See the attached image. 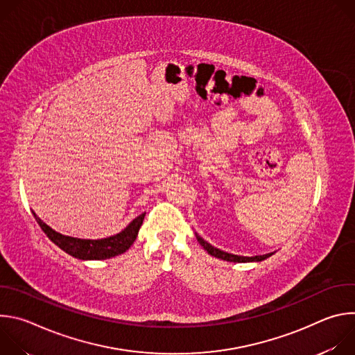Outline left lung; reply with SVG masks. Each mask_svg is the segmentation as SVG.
<instances>
[{"label": "left lung", "mask_w": 355, "mask_h": 355, "mask_svg": "<svg viewBox=\"0 0 355 355\" xmlns=\"http://www.w3.org/2000/svg\"><path fill=\"white\" fill-rule=\"evenodd\" d=\"M196 240L199 241V244L204 247L211 256L216 257V259H220V260H225V261H230V263H251V261H263L268 257H271L274 252H268V254H263V256H254V257H243V256H236V254H230V252H226V251H222L214 245H211L208 241H205L204 239H202L200 236L196 234Z\"/></svg>", "instance_id": "left-lung-1"}]
</instances>
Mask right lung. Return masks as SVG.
Masks as SVG:
<instances>
[{
    "mask_svg": "<svg viewBox=\"0 0 355 355\" xmlns=\"http://www.w3.org/2000/svg\"><path fill=\"white\" fill-rule=\"evenodd\" d=\"M37 225L44 232V234L52 240L58 247H60L67 254L73 256L78 260H105L115 256L122 254L129 247L133 244V241L137 237L139 229L143 223L144 215H139L136 219H133L121 233L107 237V239H98V240H89V239H77L71 236H64L56 230H53L50 226H47L35 212H32Z\"/></svg>",
    "mask_w": 355,
    "mask_h": 355,
    "instance_id": "add662e5",
    "label": "right lung"
}]
</instances>
